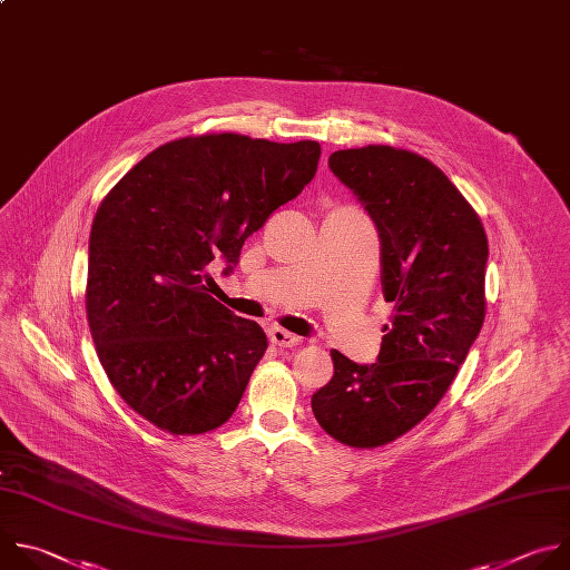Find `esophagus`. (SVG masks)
I'll use <instances>...</instances> for the list:
<instances>
[{
	"instance_id": "esophagus-1",
	"label": "esophagus",
	"mask_w": 570,
	"mask_h": 570,
	"mask_svg": "<svg viewBox=\"0 0 570 570\" xmlns=\"http://www.w3.org/2000/svg\"><path fill=\"white\" fill-rule=\"evenodd\" d=\"M269 338H272V344L278 346V348H298L303 344L301 336H296V334L283 330V327H274L269 332Z\"/></svg>"
}]
</instances>
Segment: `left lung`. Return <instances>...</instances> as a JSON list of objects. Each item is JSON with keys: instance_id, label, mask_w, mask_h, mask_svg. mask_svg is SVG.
Instances as JSON below:
<instances>
[{"instance_id": "1", "label": "left lung", "mask_w": 570, "mask_h": 570, "mask_svg": "<svg viewBox=\"0 0 570 570\" xmlns=\"http://www.w3.org/2000/svg\"><path fill=\"white\" fill-rule=\"evenodd\" d=\"M327 166L377 226L393 316L375 364L332 351L334 375L312 411L334 440L371 449L424 420L465 362L485 321L488 236L461 190L415 153L351 148Z\"/></svg>"}]
</instances>
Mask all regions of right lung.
Listing matches in <instances>:
<instances>
[{
    "label": "right lung",
    "instance_id": "1",
    "mask_svg": "<svg viewBox=\"0 0 570 570\" xmlns=\"http://www.w3.org/2000/svg\"><path fill=\"white\" fill-rule=\"evenodd\" d=\"M316 141L186 137L144 157L100 202L89 234L87 321L117 393L155 426H222L267 334L206 294L210 261L234 272L245 240L314 177Z\"/></svg>",
    "mask_w": 570,
    "mask_h": 570
}]
</instances>
